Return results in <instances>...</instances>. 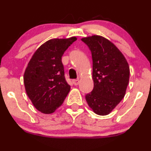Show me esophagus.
I'll use <instances>...</instances> for the list:
<instances>
[{"mask_svg": "<svg viewBox=\"0 0 151 151\" xmlns=\"http://www.w3.org/2000/svg\"><path fill=\"white\" fill-rule=\"evenodd\" d=\"M72 83H73L74 85L77 86V85H78V84H79V79H73V80H72Z\"/></svg>", "mask_w": 151, "mask_h": 151, "instance_id": "34e87169", "label": "esophagus"}]
</instances>
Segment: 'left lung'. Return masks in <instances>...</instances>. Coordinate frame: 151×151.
I'll use <instances>...</instances> for the list:
<instances>
[{"label":"left lung","instance_id":"1","mask_svg":"<svg viewBox=\"0 0 151 151\" xmlns=\"http://www.w3.org/2000/svg\"><path fill=\"white\" fill-rule=\"evenodd\" d=\"M91 52L93 89L86 101L95 114L108 115L126 94L130 69L127 60L113 42L100 35L81 38Z\"/></svg>","mask_w":151,"mask_h":151}]
</instances>
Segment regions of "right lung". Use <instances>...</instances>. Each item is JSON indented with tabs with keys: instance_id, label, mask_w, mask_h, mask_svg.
Listing matches in <instances>:
<instances>
[{
	"instance_id": "right-lung-1",
	"label": "right lung",
	"mask_w": 151,
	"mask_h": 151,
	"mask_svg": "<svg viewBox=\"0 0 151 151\" xmlns=\"http://www.w3.org/2000/svg\"><path fill=\"white\" fill-rule=\"evenodd\" d=\"M76 40V37L50 40L38 47L27 64L23 76L26 93L43 114L55 112L70 92L62 57Z\"/></svg>"
}]
</instances>
